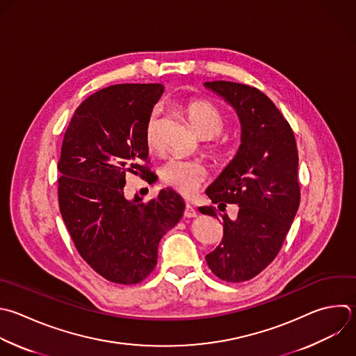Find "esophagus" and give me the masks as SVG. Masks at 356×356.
<instances>
[{"label": "esophagus", "instance_id": "1", "mask_svg": "<svg viewBox=\"0 0 356 356\" xmlns=\"http://www.w3.org/2000/svg\"><path fill=\"white\" fill-rule=\"evenodd\" d=\"M184 216H185V217H188V218H193V217H196V210H195V207H193L192 204L186 203V206H185V211H184Z\"/></svg>", "mask_w": 356, "mask_h": 356}]
</instances>
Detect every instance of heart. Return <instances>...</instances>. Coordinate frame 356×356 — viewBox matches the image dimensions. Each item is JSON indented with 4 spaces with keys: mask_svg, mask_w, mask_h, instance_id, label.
Wrapping results in <instances>:
<instances>
[{
    "mask_svg": "<svg viewBox=\"0 0 356 356\" xmlns=\"http://www.w3.org/2000/svg\"><path fill=\"white\" fill-rule=\"evenodd\" d=\"M184 114L189 121L192 129L202 139H211L217 136L225 125L221 111L206 100H192L184 106ZM145 142L150 150H157L161 146L160 139V117L153 111L147 118L145 127ZM206 154L214 161H224L227 157V146L222 142H213L206 146ZM160 177L163 182L177 192L188 196L192 195L199 185L206 181L207 170L199 161L170 159L161 168Z\"/></svg>",
    "mask_w": 356,
    "mask_h": 356,
    "instance_id": "1",
    "label": "heart"
}]
</instances>
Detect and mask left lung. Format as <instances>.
<instances>
[{
	"label": "left lung",
	"instance_id": "8db88e82",
	"mask_svg": "<svg viewBox=\"0 0 356 356\" xmlns=\"http://www.w3.org/2000/svg\"><path fill=\"white\" fill-rule=\"evenodd\" d=\"M204 86L221 96L241 122L235 157L206 191L218 209L238 204V217H221L222 239L206 261L222 281L242 282L275 259L295 218L300 202L298 149L288 121L259 89L227 81ZM199 211L217 217L211 206Z\"/></svg>",
	"mask_w": 356,
	"mask_h": 356
}]
</instances>
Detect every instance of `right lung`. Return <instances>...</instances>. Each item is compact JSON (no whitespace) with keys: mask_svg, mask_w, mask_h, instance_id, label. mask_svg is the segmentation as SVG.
I'll use <instances>...</instances> for the list:
<instances>
[{"mask_svg":"<svg viewBox=\"0 0 356 356\" xmlns=\"http://www.w3.org/2000/svg\"><path fill=\"white\" fill-rule=\"evenodd\" d=\"M164 92L160 83L114 85L75 111L58 161V203L83 260L111 282L143 281L157 264L163 235L181 220L185 203L172 189L142 202L124 195L127 172L147 175L145 127Z\"/></svg>","mask_w":356,"mask_h":356,"instance_id":"obj_1","label":"right lung"}]
</instances>
